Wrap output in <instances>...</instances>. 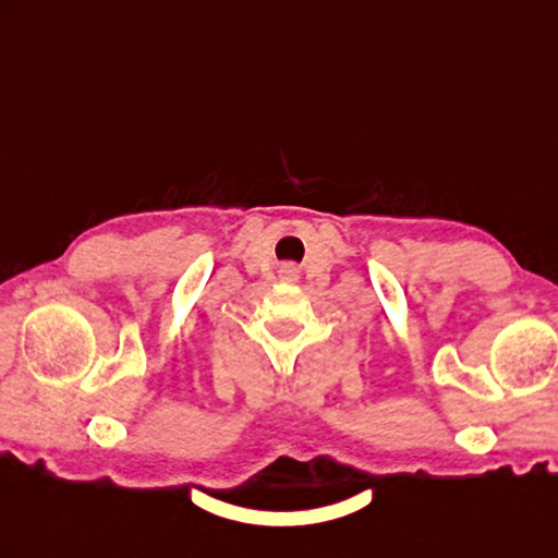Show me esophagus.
Returning a JSON list of instances; mask_svg holds the SVG:
<instances>
[{"label":"esophagus","instance_id":"esophagus-1","mask_svg":"<svg viewBox=\"0 0 558 558\" xmlns=\"http://www.w3.org/2000/svg\"><path fill=\"white\" fill-rule=\"evenodd\" d=\"M280 276H282L284 280H294V278H296V268H292V266H282V268H280Z\"/></svg>","mask_w":558,"mask_h":558}]
</instances>
